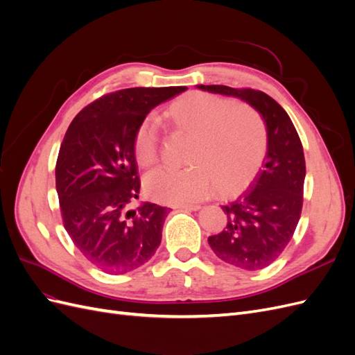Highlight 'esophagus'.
Instances as JSON below:
<instances>
[{
  "instance_id": "obj_1",
  "label": "esophagus",
  "mask_w": 355,
  "mask_h": 355,
  "mask_svg": "<svg viewBox=\"0 0 355 355\" xmlns=\"http://www.w3.org/2000/svg\"><path fill=\"white\" fill-rule=\"evenodd\" d=\"M173 209H185V210H200L201 206L200 204H179V206H175Z\"/></svg>"
}]
</instances>
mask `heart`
<instances>
[{
    "label": "heart",
    "mask_w": 355,
    "mask_h": 355,
    "mask_svg": "<svg viewBox=\"0 0 355 355\" xmlns=\"http://www.w3.org/2000/svg\"><path fill=\"white\" fill-rule=\"evenodd\" d=\"M178 132L188 135L187 163L182 170L157 168L145 176L153 200L179 206L206 198L218 187L220 196H237L259 173L268 149V130L252 106L206 92H188L167 111ZM135 158L149 167L158 159L157 123L148 118L135 136Z\"/></svg>",
    "instance_id": "1"
}]
</instances>
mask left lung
<instances>
[{
	"mask_svg": "<svg viewBox=\"0 0 355 355\" xmlns=\"http://www.w3.org/2000/svg\"><path fill=\"white\" fill-rule=\"evenodd\" d=\"M198 89L240 98L265 121L268 151L263 168L249 189L222 206L227 225L209 237L219 259L247 271L262 270L283 253L300 219L305 182L302 142L287 112L266 93L228 85L201 84Z\"/></svg>",
	"mask_w": 355,
	"mask_h": 355,
	"instance_id": "8db88e82",
	"label": "left lung"
}]
</instances>
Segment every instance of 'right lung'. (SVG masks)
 Here are the masks:
<instances>
[{
    "label": "right lung",
    "instance_id": "add662e5",
    "mask_svg": "<svg viewBox=\"0 0 355 355\" xmlns=\"http://www.w3.org/2000/svg\"><path fill=\"white\" fill-rule=\"evenodd\" d=\"M187 87H135L103 94L73 118L59 149L56 189L63 227L83 256L120 275L154 256L168 209L139 198L135 136L146 115Z\"/></svg>",
    "mask_w": 355,
    "mask_h": 355
}]
</instances>
